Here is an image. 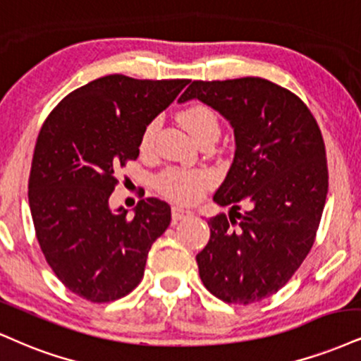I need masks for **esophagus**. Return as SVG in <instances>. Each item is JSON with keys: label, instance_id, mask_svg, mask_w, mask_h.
Masks as SVG:
<instances>
[{"label": "esophagus", "instance_id": "1", "mask_svg": "<svg viewBox=\"0 0 361 361\" xmlns=\"http://www.w3.org/2000/svg\"><path fill=\"white\" fill-rule=\"evenodd\" d=\"M171 216L175 222H180V220H186L190 219V216H193V212L192 210H186L183 207H173L171 208Z\"/></svg>", "mask_w": 361, "mask_h": 361}]
</instances>
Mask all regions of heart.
Wrapping results in <instances>:
<instances>
[{
  "mask_svg": "<svg viewBox=\"0 0 361 361\" xmlns=\"http://www.w3.org/2000/svg\"><path fill=\"white\" fill-rule=\"evenodd\" d=\"M178 121L188 131L195 141H200L208 134H219L220 124L219 117L208 106L195 104L180 112ZM156 123L146 126L141 136V149H151L156 136ZM210 185V176L202 171H185V169H166L158 176V188L173 200L180 202H195L202 197Z\"/></svg>",
  "mask_w": 361,
  "mask_h": 361,
  "instance_id": "1",
  "label": "heart"
}]
</instances>
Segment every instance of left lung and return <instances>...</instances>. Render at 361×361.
Returning a JSON list of instances; mask_svg holds the SVG:
<instances>
[{
    "mask_svg": "<svg viewBox=\"0 0 361 361\" xmlns=\"http://www.w3.org/2000/svg\"><path fill=\"white\" fill-rule=\"evenodd\" d=\"M192 99L219 111L235 136L233 163L214 197L230 212L208 220L200 279L222 301L250 305L277 293L314 244L328 193L324 141L306 104L260 77L193 80L178 102Z\"/></svg>",
    "mask_w": 361,
    "mask_h": 361,
    "instance_id": "1",
    "label": "left lung"
}]
</instances>
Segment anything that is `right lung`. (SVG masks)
Here are the masks:
<instances>
[{"label":"right lung","mask_w":361,"mask_h":361,"mask_svg":"<svg viewBox=\"0 0 361 361\" xmlns=\"http://www.w3.org/2000/svg\"><path fill=\"white\" fill-rule=\"evenodd\" d=\"M190 80L114 73L79 87L50 112L35 145L28 202L38 244L55 276L90 302L124 298L141 282L171 208L141 200L111 210L116 171L136 159L146 126Z\"/></svg>","instance_id":"add662e5"}]
</instances>
